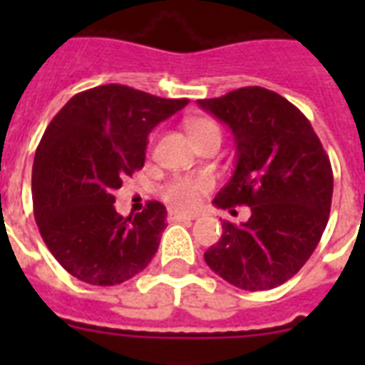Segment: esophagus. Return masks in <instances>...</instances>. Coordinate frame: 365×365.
<instances>
[{
	"instance_id": "34e87169",
	"label": "esophagus",
	"mask_w": 365,
	"mask_h": 365,
	"mask_svg": "<svg viewBox=\"0 0 365 365\" xmlns=\"http://www.w3.org/2000/svg\"><path fill=\"white\" fill-rule=\"evenodd\" d=\"M168 220H170V222H191V220H195V214H185V212L170 210L168 212Z\"/></svg>"
}]
</instances>
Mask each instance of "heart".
<instances>
[{
    "instance_id": "obj_1",
    "label": "heart",
    "mask_w": 365,
    "mask_h": 365,
    "mask_svg": "<svg viewBox=\"0 0 365 365\" xmlns=\"http://www.w3.org/2000/svg\"><path fill=\"white\" fill-rule=\"evenodd\" d=\"M185 128H187V134L191 136V140L202 138L206 134H214V132L220 134V126L216 125V121L206 119V117L191 119V121H187ZM210 180H206V178H176L166 185L165 191H163V197H165L168 205L185 210V208H193V206L199 205L200 195L206 193L210 189Z\"/></svg>"
}]
</instances>
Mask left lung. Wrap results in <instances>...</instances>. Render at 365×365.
I'll return each mask as SVG.
<instances>
[{
    "label": "left lung",
    "mask_w": 365,
    "mask_h": 365,
    "mask_svg": "<svg viewBox=\"0 0 365 365\" xmlns=\"http://www.w3.org/2000/svg\"><path fill=\"white\" fill-rule=\"evenodd\" d=\"M231 128L237 166L217 208L250 206L248 222H223L206 265L240 289L277 288L305 265L328 225L334 172L309 119L263 87L199 100Z\"/></svg>",
    "instance_id": "8db88e82"
}]
</instances>
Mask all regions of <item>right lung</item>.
Segmentation results:
<instances>
[{"label": "right lung", "mask_w": 365, "mask_h": 365, "mask_svg": "<svg viewBox=\"0 0 365 365\" xmlns=\"http://www.w3.org/2000/svg\"><path fill=\"white\" fill-rule=\"evenodd\" d=\"M187 102L111 83L76 94L54 115L37 145L31 195L39 233L70 274L115 286L153 259L166 208L149 200L123 217L113 191L143 166L149 132Z\"/></svg>", "instance_id": "right-lung-1"}]
</instances>
